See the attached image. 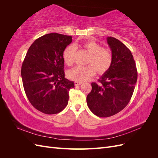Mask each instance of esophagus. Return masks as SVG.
<instances>
[{"label": "esophagus", "instance_id": "esophagus-1", "mask_svg": "<svg viewBox=\"0 0 158 158\" xmlns=\"http://www.w3.org/2000/svg\"><path fill=\"white\" fill-rule=\"evenodd\" d=\"M82 84V82H78V81H76V82H74V85H76V86H77V85H80Z\"/></svg>", "mask_w": 158, "mask_h": 158}]
</instances>
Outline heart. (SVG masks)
Listing matches in <instances>:
<instances>
[{
	"mask_svg": "<svg viewBox=\"0 0 158 158\" xmlns=\"http://www.w3.org/2000/svg\"><path fill=\"white\" fill-rule=\"evenodd\" d=\"M90 56L87 66H76L68 72V77L78 82H84L92 77L96 73L99 74L106 73L110 69L113 63V56L108 49L102 47L96 42L88 41L82 45ZM76 47L73 45H69L63 52V60L66 64L71 66L74 62Z\"/></svg>",
	"mask_w": 158,
	"mask_h": 158,
	"instance_id": "heart-1",
	"label": "heart"
}]
</instances>
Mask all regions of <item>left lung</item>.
I'll use <instances>...</instances> for the list:
<instances>
[{"label":"left lung","mask_w":158,"mask_h":158,"mask_svg":"<svg viewBox=\"0 0 158 158\" xmlns=\"http://www.w3.org/2000/svg\"><path fill=\"white\" fill-rule=\"evenodd\" d=\"M107 41L112 52V65L98 83H92L86 98L90 111L99 117L113 116L127 106L138 77L135 61L128 47L114 37H107Z\"/></svg>","instance_id":"obj_1"}]
</instances>
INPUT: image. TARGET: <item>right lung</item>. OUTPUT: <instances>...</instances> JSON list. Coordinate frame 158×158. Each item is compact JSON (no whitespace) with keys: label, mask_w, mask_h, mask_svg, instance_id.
<instances>
[{"label":"right lung","mask_w":158,"mask_h":158,"mask_svg":"<svg viewBox=\"0 0 158 158\" xmlns=\"http://www.w3.org/2000/svg\"><path fill=\"white\" fill-rule=\"evenodd\" d=\"M72 37L51 33L33 43L22 65L21 75L26 96L38 111L59 113L66 107L69 90L74 83L64 78L63 52Z\"/></svg>","instance_id":"1"}]
</instances>
